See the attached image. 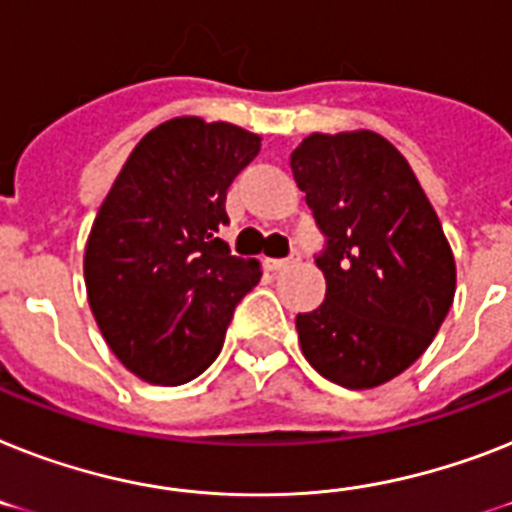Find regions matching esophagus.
<instances>
[{"label": "esophagus", "mask_w": 512, "mask_h": 512, "mask_svg": "<svg viewBox=\"0 0 512 512\" xmlns=\"http://www.w3.org/2000/svg\"><path fill=\"white\" fill-rule=\"evenodd\" d=\"M299 263V255L297 252H294L292 257H268V260H265V268L268 270H273V273H276V270H286V268H292V265H297Z\"/></svg>", "instance_id": "1"}]
</instances>
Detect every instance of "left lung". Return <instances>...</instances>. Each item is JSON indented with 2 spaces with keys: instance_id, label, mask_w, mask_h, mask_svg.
Wrapping results in <instances>:
<instances>
[{
  "instance_id": "1",
  "label": "left lung",
  "mask_w": 512,
  "mask_h": 512,
  "mask_svg": "<svg viewBox=\"0 0 512 512\" xmlns=\"http://www.w3.org/2000/svg\"><path fill=\"white\" fill-rule=\"evenodd\" d=\"M292 173L328 236L326 299L297 315L302 355L347 389L386 384L429 350L455 299L442 223L400 149L368 128L315 131Z\"/></svg>"
}]
</instances>
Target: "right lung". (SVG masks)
Returning a JSON list of instances; mask_svg holds the SVG:
<instances>
[{"mask_svg":"<svg viewBox=\"0 0 512 512\" xmlns=\"http://www.w3.org/2000/svg\"><path fill=\"white\" fill-rule=\"evenodd\" d=\"M226 120L178 115L123 162L91 223L83 278L107 347L147 384H186L213 365L257 260L228 252L226 191L260 152Z\"/></svg>","mask_w":512,"mask_h":512,"instance_id":"right-lung-1","label":"right lung"}]
</instances>
